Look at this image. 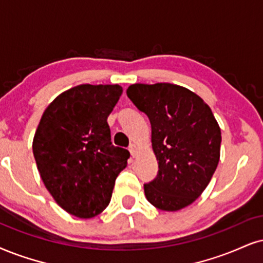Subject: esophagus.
<instances>
[{"label":"esophagus","mask_w":263,"mask_h":263,"mask_svg":"<svg viewBox=\"0 0 263 263\" xmlns=\"http://www.w3.org/2000/svg\"><path fill=\"white\" fill-rule=\"evenodd\" d=\"M129 151H130L132 156L135 157V156H137V154H138V146L135 144H132L130 146H129Z\"/></svg>","instance_id":"esophagus-1"}]
</instances>
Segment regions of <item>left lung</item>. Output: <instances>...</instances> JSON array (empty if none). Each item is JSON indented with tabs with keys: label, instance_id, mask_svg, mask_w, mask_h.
I'll return each instance as SVG.
<instances>
[{
	"label": "left lung",
	"instance_id": "8db88e82",
	"mask_svg": "<svg viewBox=\"0 0 263 263\" xmlns=\"http://www.w3.org/2000/svg\"><path fill=\"white\" fill-rule=\"evenodd\" d=\"M126 95L151 123L158 173L144 184L147 201L162 211L189 206L209 185L221 156V128L210 106L170 83L133 84Z\"/></svg>",
	"mask_w": 263,
	"mask_h": 263
}]
</instances>
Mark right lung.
Listing matches in <instances>:
<instances>
[{
  "label": "right lung",
  "mask_w": 263,
  "mask_h": 263,
  "mask_svg": "<svg viewBox=\"0 0 263 263\" xmlns=\"http://www.w3.org/2000/svg\"><path fill=\"white\" fill-rule=\"evenodd\" d=\"M122 92L117 84L74 86L47 106L35 132L32 154L45 186L79 218L108 206L116 178L130 156L113 146L107 123Z\"/></svg>",
  "instance_id": "right-lung-1"
}]
</instances>
